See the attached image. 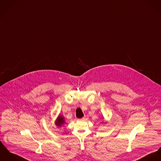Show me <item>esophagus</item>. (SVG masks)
<instances>
[{"instance_id": "esophagus-1", "label": "esophagus", "mask_w": 161, "mask_h": 161, "mask_svg": "<svg viewBox=\"0 0 161 161\" xmlns=\"http://www.w3.org/2000/svg\"><path fill=\"white\" fill-rule=\"evenodd\" d=\"M85 119H86V118L85 117H82V118H81V119H79V120H85Z\"/></svg>"}]
</instances>
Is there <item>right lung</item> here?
<instances>
[{
  "label": "right lung",
  "instance_id": "1",
  "mask_svg": "<svg viewBox=\"0 0 161 161\" xmlns=\"http://www.w3.org/2000/svg\"><path fill=\"white\" fill-rule=\"evenodd\" d=\"M64 122H65V121H64V117H63L62 116L59 115L58 117H57V119L55 122V124L58 127H61L62 125H63L64 124Z\"/></svg>",
  "mask_w": 161,
  "mask_h": 161
}]
</instances>
